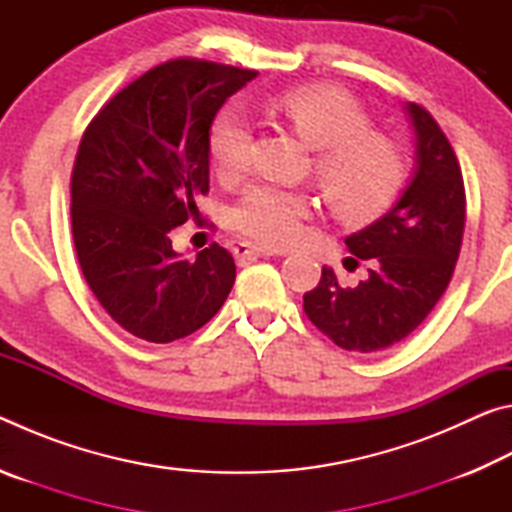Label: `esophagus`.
Wrapping results in <instances>:
<instances>
[{
    "instance_id": "esophagus-1",
    "label": "esophagus",
    "mask_w": 512,
    "mask_h": 512,
    "mask_svg": "<svg viewBox=\"0 0 512 512\" xmlns=\"http://www.w3.org/2000/svg\"><path fill=\"white\" fill-rule=\"evenodd\" d=\"M271 255H275L273 248L255 246V244H248V241H239V244L235 246L237 259H257V257H271Z\"/></svg>"
}]
</instances>
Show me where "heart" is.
<instances>
[{
	"mask_svg": "<svg viewBox=\"0 0 512 512\" xmlns=\"http://www.w3.org/2000/svg\"><path fill=\"white\" fill-rule=\"evenodd\" d=\"M273 108L318 149L316 183L339 219L370 221L395 201L406 178L402 153L388 137L370 131V117L352 94L334 85H302L277 94ZM250 142L244 112L228 108L214 119L207 146L221 178H235L248 167ZM309 216L307 194L253 185L232 210V225L266 248H284L305 235Z\"/></svg>",
	"mask_w": 512,
	"mask_h": 512,
	"instance_id": "b5f03b06",
	"label": "heart"
}]
</instances>
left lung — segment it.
<instances>
[{
	"label": "left lung",
	"mask_w": 512,
	"mask_h": 512,
	"mask_svg": "<svg viewBox=\"0 0 512 512\" xmlns=\"http://www.w3.org/2000/svg\"><path fill=\"white\" fill-rule=\"evenodd\" d=\"M415 133V169L397 203L368 228L345 239L368 264L357 287L323 266L305 293V314L339 348L377 352L420 327L452 280L465 228V187L452 144L427 110L406 103ZM348 266V262H345Z\"/></svg>",
	"instance_id": "8db88e82"
}]
</instances>
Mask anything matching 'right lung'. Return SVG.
<instances>
[{
    "label": "right lung",
    "mask_w": 512,
    "mask_h": 512,
    "mask_svg": "<svg viewBox=\"0 0 512 512\" xmlns=\"http://www.w3.org/2000/svg\"><path fill=\"white\" fill-rule=\"evenodd\" d=\"M257 72L198 58L149 69L90 121L72 171V235L85 282L110 318L149 343L201 329L235 284L219 244L194 262L169 232L210 192L212 121Z\"/></svg>",
    "instance_id": "right-lung-1"
}]
</instances>
